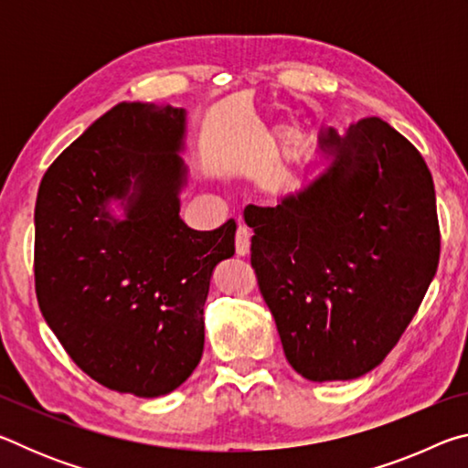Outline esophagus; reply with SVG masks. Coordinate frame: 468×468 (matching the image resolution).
Segmentation results:
<instances>
[{
	"instance_id": "34e87169",
	"label": "esophagus",
	"mask_w": 468,
	"mask_h": 468,
	"mask_svg": "<svg viewBox=\"0 0 468 468\" xmlns=\"http://www.w3.org/2000/svg\"><path fill=\"white\" fill-rule=\"evenodd\" d=\"M250 239H251V231L248 227L239 225L235 231V251L237 256H248L250 253Z\"/></svg>"
}]
</instances>
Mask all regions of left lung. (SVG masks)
I'll list each match as a JSON object with an SVG mask.
<instances>
[{
    "label": "left lung",
    "instance_id": "1",
    "mask_svg": "<svg viewBox=\"0 0 468 468\" xmlns=\"http://www.w3.org/2000/svg\"><path fill=\"white\" fill-rule=\"evenodd\" d=\"M322 176L276 206L245 208L251 268L297 374L355 379L386 359L440 262L423 156L379 117L320 140Z\"/></svg>",
    "mask_w": 468,
    "mask_h": 468
}]
</instances>
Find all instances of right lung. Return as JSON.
Wrapping results in <instances>:
<instances>
[{"label":"right lung","mask_w":468,"mask_h":468,"mask_svg":"<svg viewBox=\"0 0 468 468\" xmlns=\"http://www.w3.org/2000/svg\"><path fill=\"white\" fill-rule=\"evenodd\" d=\"M184 133V109L120 102L55 158L35 206L45 322L94 382L142 399L200 363L210 276L235 253V220L194 231L179 218Z\"/></svg>","instance_id":"right-lung-1"}]
</instances>
